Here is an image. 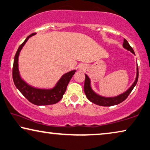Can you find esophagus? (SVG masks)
Wrapping results in <instances>:
<instances>
[{
	"label": "esophagus",
	"instance_id": "1",
	"mask_svg": "<svg viewBox=\"0 0 150 150\" xmlns=\"http://www.w3.org/2000/svg\"><path fill=\"white\" fill-rule=\"evenodd\" d=\"M80 68L81 69V70H84V66H81V67H80Z\"/></svg>",
	"mask_w": 150,
	"mask_h": 150
}]
</instances>
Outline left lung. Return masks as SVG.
I'll return each mask as SVG.
<instances>
[{"label": "left lung", "mask_w": 150, "mask_h": 150, "mask_svg": "<svg viewBox=\"0 0 150 150\" xmlns=\"http://www.w3.org/2000/svg\"><path fill=\"white\" fill-rule=\"evenodd\" d=\"M123 48L128 50V51H131L132 53L134 54V52L132 47L130 46L129 42L126 39H124V42L122 45ZM138 76H139V71H138V66H137V74H136V78L133 83L132 85L128 88V89L121 94L117 95L115 97H105L102 96L97 93H95L94 91L93 90L92 86H91V81L90 78L87 75L85 74V81H84V93H85L86 97L87 99L92 103L96 104V105H101V106H112L116 105L118 104L122 103V101L125 100L129 96V95L131 93L132 90L135 86L138 80Z\"/></svg>", "instance_id": "8db88e82"}]
</instances>
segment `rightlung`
Wrapping results in <instances>:
<instances>
[{
    "label": "right lung",
    "instance_id": "1",
    "mask_svg": "<svg viewBox=\"0 0 150 150\" xmlns=\"http://www.w3.org/2000/svg\"><path fill=\"white\" fill-rule=\"evenodd\" d=\"M33 33L25 38L22 44L17 49L14 58L13 68V79L17 89L21 94L32 103L36 105H48L55 104L62 99L63 95L66 92L67 86L76 70L70 71L62 75L53 87L50 88H41L30 85L23 80L19 74L18 60L19 53L25 43L30 37L35 35Z\"/></svg>",
    "mask_w": 150,
    "mask_h": 150
}]
</instances>
